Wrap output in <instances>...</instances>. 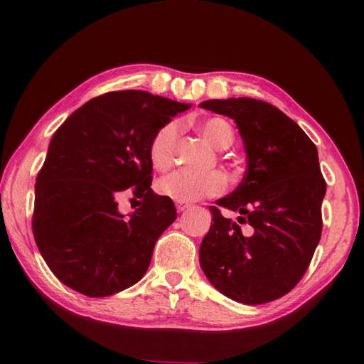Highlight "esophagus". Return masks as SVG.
Returning <instances> with one entry per match:
<instances>
[{"label": "esophagus", "mask_w": 364, "mask_h": 364, "mask_svg": "<svg viewBox=\"0 0 364 364\" xmlns=\"http://www.w3.org/2000/svg\"><path fill=\"white\" fill-rule=\"evenodd\" d=\"M175 205H176V210H178V213L186 211L188 208H191V205H189V203H186V202H176Z\"/></svg>", "instance_id": "esophagus-1"}]
</instances>
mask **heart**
I'll use <instances>...</instances> for the list:
<instances>
[{"label":"heart","mask_w":364,"mask_h":364,"mask_svg":"<svg viewBox=\"0 0 364 364\" xmlns=\"http://www.w3.org/2000/svg\"><path fill=\"white\" fill-rule=\"evenodd\" d=\"M198 129L206 141L218 150H225L233 142V128L223 119H206L198 123ZM176 139V122L166 123L154 133L149 149L150 161L154 168L167 170L172 166ZM223 188H225V180L219 172L192 173L186 172V170H175V172L162 176L158 181L159 194L176 200V202L186 203L218 196Z\"/></svg>","instance_id":"obj_1"}]
</instances>
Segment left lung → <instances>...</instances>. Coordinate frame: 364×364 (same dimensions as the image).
<instances>
[{
  "mask_svg": "<svg viewBox=\"0 0 364 364\" xmlns=\"http://www.w3.org/2000/svg\"><path fill=\"white\" fill-rule=\"evenodd\" d=\"M200 106L235 120L247 154L242 181L215 202L239 218L227 219L210 206L200 266L228 299L267 304L300 282L319 244L327 184L318 149L296 122L261 100H206Z\"/></svg>",
  "mask_w": 364,
  "mask_h": 364,
  "instance_id": "left-lung-1",
  "label": "left lung"
}]
</instances>
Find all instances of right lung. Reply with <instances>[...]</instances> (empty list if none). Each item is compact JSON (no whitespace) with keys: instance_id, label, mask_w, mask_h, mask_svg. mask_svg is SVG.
Returning a JSON list of instances; mask_svg holds the SVG:
<instances>
[{"instance_id":"obj_1","label":"right lung","mask_w":364,"mask_h":364,"mask_svg":"<svg viewBox=\"0 0 364 364\" xmlns=\"http://www.w3.org/2000/svg\"><path fill=\"white\" fill-rule=\"evenodd\" d=\"M191 105L145 90L109 92L58 128L37 175L33 233L42 258L68 288L106 297L136 284L154 244L176 219L172 200L154 194L150 142ZM143 200L128 216L118 197Z\"/></svg>"}]
</instances>
